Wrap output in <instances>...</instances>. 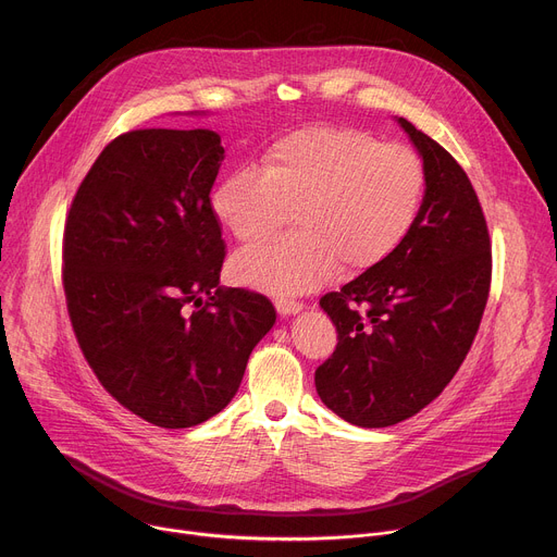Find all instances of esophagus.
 I'll return each instance as SVG.
<instances>
[{
  "label": "esophagus",
  "mask_w": 557,
  "mask_h": 557,
  "mask_svg": "<svg viewBox=\"0 0 557 557\" xmlns=\"http://www.w3.org/2000/svg\"><path fill=\"white\" fill-rule=\"evenodd\" d=\"M275 309H277L280 315H293V313L305 309V301L288 299V297H277V299H275Z\"/></svg>",
  "instance_id": "obj_1"
}]
</instances>
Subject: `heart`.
<instances>
[{
  "label": "heart",
  "instance_id": "heart-1",
  "mask_svg": "<svg viewBox=\"0 0 557 557\" xmlns=\"http://www.w3.org/2000/svg\"><path fill=\"white\" fill-rule=\"evenodd\" d=\"M429 190L418 150L358 128L311 126L280 137L260 166L233 169L213 190V213L239 242L275 231L295 209L297 231L242 248L235 282L273 295L307 293L342 273H364L413 233Z\"/></svg>",
  "mask_w": 557,
  "mask_h": 557
}]
</instances>
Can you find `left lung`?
I'll list each match as a JSON object with an SVG mask.
<instances>
[{"label": "left lung", "instance_id": "1", "mask_svg": "<svg viewBox=\"0 0 557 557\" xmlns=\"http://www.w3.org/2000/svg\"><path fill=\"white\" fill-rule=\"evenodd\" d=\"M397 122L429 171L422 215L395 256L320 299L337 346L315 371L318 395L364 429L409 420L444 391L491 288V237L471 180L435 139Z\"/></svg>", "mask_w": 557, "mask_h": 557}]
</instances>
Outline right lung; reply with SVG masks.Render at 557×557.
<instances>
[{
  "label": "right lung",
  "mask_w": 557,
  "mask_h": 557,
  "mask_svg": "<svg viewBox=\"0 0 557 557\" xmlns=\"http://www.w3.org/2000/svg\"><path fill=\"white\" fill-rule=\"evenodd\" d=\"M222 160L209 128L122 133L64 224L62 282L84 358L124 409L162 429L220 413L277 318L262 293L220 286Z\"/></svg>",
  "instance_id": "right-lung-1"
}]
</instances>
